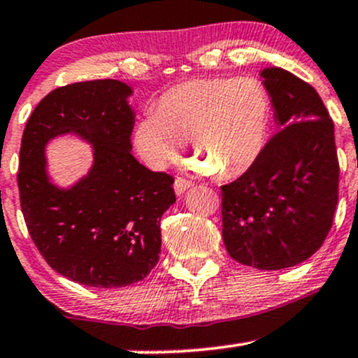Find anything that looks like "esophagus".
<instances>
[{
	"instance_id": "esophagus-1",
	"label": "esophagus",
	"mask_w": 358,
	"mask_h": 358,
	"mask_svg": "<svg viewBox=\"0 0 358 358\" xmlns=\"http://www.w3.org/2000/svg\"><path fill=\"white\" fill-rule=\"evenodd\" d=\"M191 186H193V180L182 178V176H179V178H176V180H174V189L178 194H182L184 191Z\"/></svg>"
}]
</instances>
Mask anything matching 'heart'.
Masks as SVG:
<instances>
[{
  "label": "heart",
  "instance_id": "1",
  "mask_svg": "<svg viewBox=\"0 0 358 358\" xmlns=\"http://www.w3.org/2000/svg\"><path fill=\"white\" fill-rule=\"evenodd\" d=\"M270 121V101L255 78L189 80L160 95L155 114L136 122L133 143L153 169L178 160L189 143L199 167L217 178L248 171L263 150Z\"/></svg>",
  "mask_w": 358,
  "mask_h": 358
}]
</instances>
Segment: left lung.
Wrapping results in <instances>:
<instances>
[{
  "label": "left lung",
  "instance_id": "8db88e82",
  "mask_svg": "<svg viewBox=\"0 0 358 358\" xmlns=\"http://www.w3.org/2000/svg\"><path fill=\"white\" fill-rule=\"evenodd\" d=\"M278 129L255 164L222 194L229 256L257 270H283L324 242L338 205L334 124L309 83L282 68L261 73Z\"/></svg>",
  "mask_w": 358,
  "mask_h": 358
}]
</instances>
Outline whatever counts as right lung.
<instances>
[{
    "label": "right lung",
    "instance_id": "obj_1",
    "mask_svg": "<svg viewBox=\"0 0 358 358\" xmlns=\"http://www.w3.org/2000/svg\"><path fill=\"white\" fill-rule=\"evenodd\" d=\"M131 88L117 80L59 87L37 103L24 129L18 191L27 230L45 263L87 287L140 282L159 263L160 218L176 201L174 178L133 157ZM78 132L94 143L91 174L71 190L45 176L43 147Z\"/></svg>",
    "mask_w": 358,
    "mask_h": 358
}]
</instances>
